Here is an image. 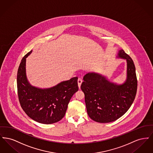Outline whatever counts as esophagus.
Segmentation results:
<instances>
[{"label":"esophagus","instance_id":"1","mask_svg":"<svg viewBox=\"0 0 153 153\" xmlns=\"http://www.w3.org/2000/svg\"><path fill=\"white\" fill-rule=\"evenodd\" d=\"M77 82H78V86H79V88H80L81 85V84H82V80L81 79H80V78H79V79H78Z\"/></svg>","mask_w":153,"mask_h":153}]
</instances>
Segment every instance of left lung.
Listing matches in <instances>:
<instances>
[{
  "mask_svg": "<svg viewBox=\"0 0 153 153\" xmlns=\"http://www.w3.org/2000/svg\"><path fill=\"white\" fill-rule=\"evenodd\" d=\"M117 57L127 61V79L123 84L111 82L102 74L92 72L84 76L81 85L88 115L99 123L112 122L122 117L131 107L137 94V79L132 59L122 49Z\"/></svg>",
  "mask_w": 153,
  "mask_h": 153,
  "instance_id": "1",
  "label": "left lung"
}]
</instances>
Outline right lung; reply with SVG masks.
I'll return each instance as SVG.
<instances>
[{"instance_id": "right-lung-1", "label": "right lung", "mask_w": 153, "mask_h": 153, "mask_svg": "<svg viewBox=\"0 0 153 153\" xmlns=\"http://www.w3.org/2000/svg\"><path fill=\"white\" fill-rule=\"evenodd\" d=\"M32 52L22 59L17 73L18 95L25 113L38 123H54L65 116L71 97L78 90L77 77L62 81L54 87L42 89L32 86L26 74V60Z\"/></svg>"}]
</instances>
